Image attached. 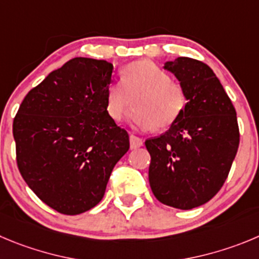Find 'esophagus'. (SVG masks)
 <instances>
[{
	"instance_id": "obj_1",
	"label": "esophagus",
	"mask_w": 259,
	"mask_h": 259,
	"mask_svg": "<svg viewBox=\"0 0 259 259\" xmlns=\"http://www.w3.org/2000/svg\"><path fill=\"white\" fill-rule=\"evenodd\" d=\"M143 146V139H141L137 135H130V148L135 149Z\"/></svg>"
}]
</instances>
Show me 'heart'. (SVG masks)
Segmentation results:
<instances>
[{"label":"heart","mask_w":259,"mask_h":259,"mask_svg":"<svg viewBox=\"0 0 259 259\" xmlns=\"http://www.w3.org/2000/svg\"><path fill=\"white\" fill-rule=\"evenodd\" d=\"M134 98L135 108L130 120L139 129L154 126L165 129L172 125L184 111V88L170 80V75L148 60L135 61L124 67L120 83L111 84L106 94V110L110 117L120 121Z\"/></svg>","instance_id":"obj_1"}]
</instances>
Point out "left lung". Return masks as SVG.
I'll return each instance as SVG.
<instances>
[{
	"mask_svg": "<svg viewBox=\"0 0 259 259\" xmlns=\"http://www.w3.org/2000/svg\"><path fill=\"white\" fill-rule=\"evenodd\" d=\"M187 94V105L166 133L149 138V185L154 197L179 209L199 207L219 193L239 148L236 111L204 62H166Z\"/></svg>",
	"mask_w": 259,
	"mask_h": 259,
	"instance_id": "obj_1",
	"label": "left lung"
}]
</instances>
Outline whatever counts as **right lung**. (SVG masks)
<instances>
[{"label":"right lung","instance_id":"1","mask_svg":"<svg viewBox=\"0 0 259 259\" xmlns=\"http://www.w3.org/2000/svg\"><path fill=\"white\" fill-rule=\"evenodd\" d=\"M113 66L75 57L29 91L14 118L16 163L34 194L62 214L101 202L129 134L106 110Z\"/></svg>","mask_w":259,"mask_h":259}]
</instances>
